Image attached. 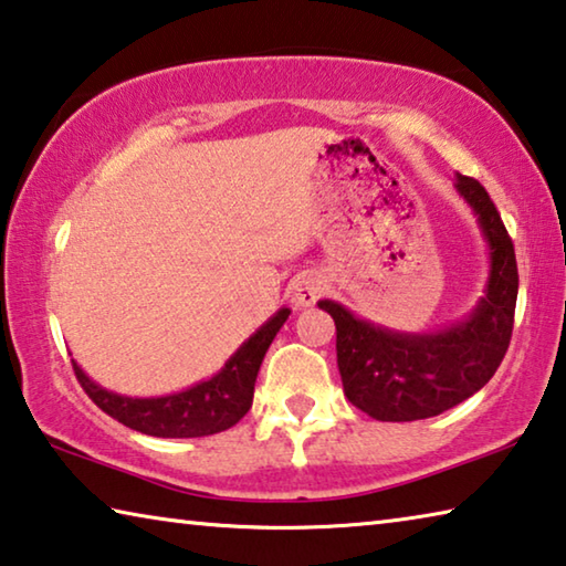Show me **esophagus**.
Returning a JSON list of instances; mask_svg holds the SVG:
<instances>
[{
    "label": "esophagus",
    "instance_id": "1",
    "mask_svg": "<svg viewBox=\"0 0 566 566\" xmlns=\"http://www.w3.org/2000/svg\"><path fill=\"white\" fill-rule=\"evenodd\" d=\"M322 292H324V280L314 272H304L300 276H294L290 284V296H292L294 306H300V310H304V306H312L319 300Z\"/></svg>",
    "mask_w": 566,
    "mask_h": 566
}]
</instances>
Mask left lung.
Masks as SVG:
<instances>
[{"instance_id": "left-lung-1", "label": "left lung", "mask_w": 566, "mask_h": 566, "mask_svg": "<svg viewBox=\"0 0 566 566\" xmlns=\"http://www.w3.org/2000/svg\"><path fill=\"white\" fill-rule=\"evenodd\" d=\"M457 191L490 247V280L469 317L434 332H397L357 317L339 302H317L337 324L344 395L379 421L427 419L457 407L494 377L510 347L520 290L514 244L476 179L457 175Z\"/></svg>"}]
</instances>
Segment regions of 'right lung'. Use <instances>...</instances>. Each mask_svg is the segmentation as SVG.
Listing matches in <instances>:
<instances>
[{"label": "right lung", "mask_w": 566, "mask_h": 566, "mask_svg": "<svg viewBox=\"0 0 566 566\" xmlns=\"http://www.w3.org/2000/svg\"><path fill=\"white\" fill-rule=\"evenodd\" d=\"M290 317V310L282 306L272 314L232 357L224 367L199 385L175 391L165 397H124L109 391L92 381L80 364H74V375L87 391L90 399L109 417L122 421L124 427L137 429L149 437L165 439H189V437H209L234 427L242 419L254 397V381L260 375L262 359L276 332Z\"/></svg>", "instance_id": "obj_1"}]
</instances>
